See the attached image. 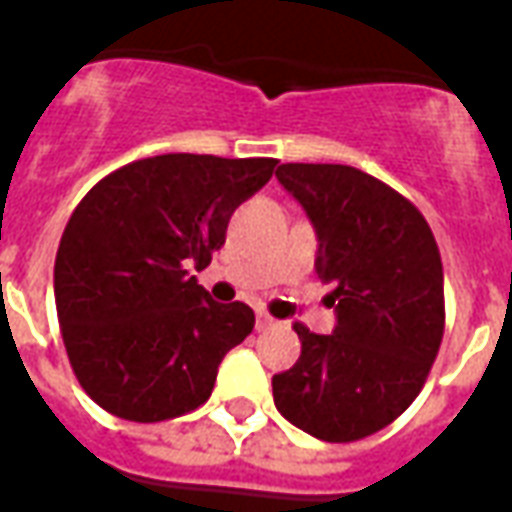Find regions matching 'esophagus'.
Masks as SVG:
<instances>
[{
  "instance_id": "obj_1",
  "label": "esophagus",
  "mask_w": 512,
  "mask_h": 512,
  "mask_svg": "<svg viewBox=\"0 0 512 512\" xmlns=\"http://www.w3.org/2000/svg\"><path fill=\"white\" fill-rule=\"evenodd\" d=\"M279 326L277 318H271L268 312H257V332H266V329H274Z\"/></svg>"
}]
</instances>
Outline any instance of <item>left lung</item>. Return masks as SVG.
<instances>
[{"mask_svg": "<svg viewBox=\"0 0 512 512\" xmlns=\"http://www.w3.org/2000/svg\"><path fill=\"white\" fill-rule=\"evenodd\" d=\"M279 183L318 230V277L332 282L334 334L301 321L296 365L274 376V403L321 441H359L406 411L444 337V271L417 205L345 164H282Z\"/></svg>", "mask_w": 512, "mask_h": 512, "instance_id": "1", "label": "left lung"}]
</instances>
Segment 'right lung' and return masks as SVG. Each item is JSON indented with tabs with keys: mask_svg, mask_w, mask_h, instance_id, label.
<instances>
[{
	"mask_svg": "<svg viewBox=\"0 0 512 512\" xmlns=\"http://www.w3.org/2000/svg\"><path fill=\"white\" fill-rule=\"evenodd\" d=\"M277 158L167 153L109 172L73 208L54 260V301L73 376L128 422L200 408L224 354L255 329L189 277L222 249L227 222Z\"/></svg>",
	"mask_w": 512,
	"mask_h": 512,
	"instance_id": "add662e5",
	"label": "right lung"
}]
</instances>
